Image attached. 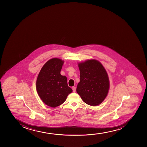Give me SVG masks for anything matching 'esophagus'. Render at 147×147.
Instances as JSON below:
<instances>
[{"label":"esophagus","mask_w":147,"mask_h":147,"mask_svg":"<svg viewBox=\"0 0 147 147\" xmlns=\"http://www.w3.org/2000/svg\"><path fill=\"white\" fill-rule=\"evenodd\" d=\"M72 89H73V92H76V87H73Z\"/></svg>","instance_id":"obj_1"}]
</instances>
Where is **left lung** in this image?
<instances>
[{"label": "left lung", "mask_w": 147, "mask_h": 147, "mask_svg": "<svg viewBox=\"0 0 147 147\" xmlns=\"http://www.w3.org/2000/svg\"><path fill=\"white\" fill-rule=\"evenodd\" d=\"M80 81L76 92L83 101L91 106H97L106 98L110 88L108 74L101 63L88 59L78 63Z\"/></svg>", "instance_id": "left-lung-1"}]
</instances>
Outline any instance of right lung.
I'll use <instances>...</instances> for the list:
<instances>
[{
    "mask_svg": "<svg viewBox=\"0 0 147 147\" xmlns=\"http://www.w3.org/2000/svg\"><path fill=\"white\" fill-rule=\"evenodd\" d=\"M64 63L57 58L50 59L42 66L36 81V89L40 99L53 108L64 103L73 92L67 85V77L60 74Z\"/></svg>",
    "mask_w": 147,
    "mask_h": 147,
    "instance_id": "right-lung-1",
    "label": "right lung"
}]
</instances>
